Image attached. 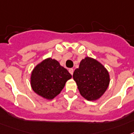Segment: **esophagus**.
I'll return each instance as SVG.
<instances>
[{
    "label": "esophagus",
    "mask_w": 134,
    "mask_h": 134,
    "mask_svg": "<svg viewBox=\"0 0 134 134\" xmlns=\"http://www.w3.org/2000/svg\"><path fill=\"white\" fill-rule=\"evenodd\" d=\"M68 71H69V72L70 74H71V75H72V74H73V72H74V70L72 69V68H70L69 70H68Z\"/></svg>",
    "instance_id": "1"
}]
</instances>
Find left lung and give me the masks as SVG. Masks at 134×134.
Returning <instances> with one entry per match:
<instances>
[{
    "label": "left lung",
    "instance_id": "left-lung-1",
    "mask_svg": "<svg viewBox=\"0 0 134 134\" xmlns=\"http://www.w3.org/2000/svg\"><path fill=\"white\" fill-rule=\"evenodd\" d=\"M72 77L80 94L90 101L100 99L108 89L110 81L108 70L99 61L90 57L81 61Z\"/></svg>",
    "mask_w": 134,
    "mask_h": 134
}]
</instances>
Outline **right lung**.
Masks as SVG:
<instances>
[{
	"instance_id": "obj_1",
	"label": "right lung",
	"mask_w": 134,
	"mask_h": 134,
	"mask_svg": "<svg viewBox=\"0 0 134 134\" xmlns=\"http://www.w3.org/2000/svg\"><path fill=\"white\" fill-rule=\"evenodd\" d=\"M72 75L56 59L48 57L34 67L30 77L32 89L46 100H52L60 94Z\"/></svg>"
}]
</instances>
